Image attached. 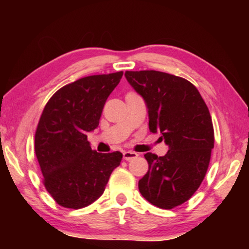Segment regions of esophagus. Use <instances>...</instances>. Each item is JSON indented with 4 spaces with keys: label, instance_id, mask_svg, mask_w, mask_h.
<instances>
[{
    "label": "esophagus",
    "instance_id": "obj_1",
    "mask_svg": "<svg viewBox=\"0 0 249 249\" xmlns=\"http://www.w3.org/2000/svg\"><path fill=\"white\" fill-rule=\"evenodd\" d=\"M137 156L138 154L135 152H129V151L124 152V160H125V161H130V160L137 158Z\"/></svg>",
    "mask_w": 249,
    "mask_h": 249
}]
</instances>
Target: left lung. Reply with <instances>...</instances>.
<instances>
[{"label":"left lung","mask_w":249,"mask_h":249,"mask_svg":"<svg viewBox=\"0 0 249 249\" xmlns=\"http://www.w3.org/2000/svg\"><path fill=\"white\" fill-rule=\"evenodd\" d=\"M129 84L148 108L149 130L160 131L169 145L164 156L144 155L148 171L139 180L142 197L160 209L187 202L205 178L214 147L209 107L185 78L155 70L125 71Z\"/></svg>","instance_id":"left-lung-1"}]
</instances>
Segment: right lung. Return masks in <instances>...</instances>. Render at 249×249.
Returning a JSON list of instances; mask_svg holds the SVG:
<instances>
[{
	"label": "right lung",
	"instance_id": "add662e5",
	"mask_svg": "<svg viewBox=\"0 0 249 249\" xmlns=\"http://www.w3.org/2000/svg\"><path fill=\"white\" fill-rule=\"evenodd\" d=\"M124 72L94 74L53 94L35 132V154L43 183L56 204L83 209L100 198L122 154L93 151L87 132L100 124L104 104Z\"/></svg>",
	"mask_w": 249,
	"mask_h": 249
}]
</instances>
